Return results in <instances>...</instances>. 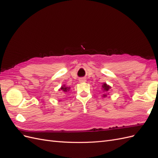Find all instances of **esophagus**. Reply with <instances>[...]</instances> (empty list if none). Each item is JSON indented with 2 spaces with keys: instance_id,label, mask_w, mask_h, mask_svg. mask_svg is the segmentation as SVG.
<instances>
[{
  "instance_id": "obj_1",
  "label": "esophagus",
  "mask_w": 158,
  "mask_h": 158,
  "mask_svg": "<svg viewBox=\"0 0 158 158\" xmlns=\"http://www.w3.org/2000/svg\"><path fill=\"white\" fill-rule=\"evenodd\" d=\"M79 81H80V82H85L86 81V80L85 78H80V79L79 80Z\"/></svg>"
}]
</instances>
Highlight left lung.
Segmentation results:
<instances>
[{
    "mask_svg": "<svg viewBox=\"0 0 158 158\" xmlns=\"http://www.w3.org/2000/svg\"><path fill=\"white\" fill-rule=\"evenodd\" d=\"M111 87L110 86L107 85V84L106 82L103 83L102 86H101V89H102V91H103V97H106L107 96V94H109V93H110V90L111 89Z\"/></svg>",
    "mask_w": 158,
    "mask_h": 158,
    "instance_id": "8db88e82",
    "label": "left lung"
}]
</instances>
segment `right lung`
Returning a JSON list of instances; mask_svg holds the SVG:
<instances>
[{
	"label": "right lung",
	"instance_id": "right-lung-1",
	"mask_svg": "<svg viewBox=\"0 0 158 158\" xmlns=\"http://www.w3.org/2000/svg\"><path fill=\"white\" fill-rule=\"evenodd\" d=\"M69 90H70V87H69H69L66 86L65 85L61 86V88L59 89V91H61V93H68Z\"/></svg>",
	"mask_w": 158,
	"mask_h": 158
}]
</instances>
